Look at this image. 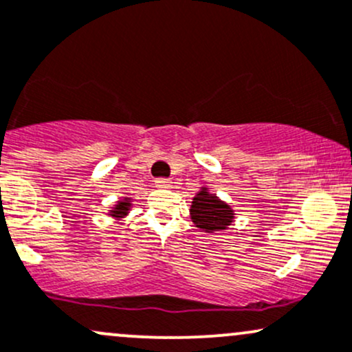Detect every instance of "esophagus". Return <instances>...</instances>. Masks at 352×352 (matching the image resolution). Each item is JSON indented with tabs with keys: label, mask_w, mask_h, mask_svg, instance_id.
I'll use <instances>...</instances> for the list:
<instances>
[{
	"label": "esophagus",
	"mask_w": 352,
	"mask_h": 352,
	"mask_svg": "<svg viewBox=\"0 0 352 352\" xmlns=\"http://www.w3.org/2000/svg\"><path fill=\"white\" fill-rule=\"evenodd\" d=\"M155 187L168 188V187H172V182H170L168 179H165V177H158V179H155Z\"/></svg>",
	"instance_id": "obj_1"
}]
</instances>
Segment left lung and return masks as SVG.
Segmentation results:
<instances>
[{
    "label": "left lung",
    "mask_w": 352,
    "mask_h": 352,
    "mask_svg": "<svg viewBox=\"0 0 352 352\" xmlns=\"http://www.w3.org/2000/svg\"><path fill=\"white\" fill-rule=\"evenodd\" d=\"M192 220L199 229L206 232H217V230H226L227 226L232 222V210L227 204L219 200L215 195H210L208 192L202 190L197 194L192 202Z\"/></svg>",
    "instance_id": "1"
}]
</instances>
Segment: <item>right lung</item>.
<instances>
[{
  "instance_id": "1",
  "label": "right lung",
  "mask_w": 352,
  "mask_h": 352,
  "mask_svg": "<svg viewBox=\"0 0 352 352\" xmlns=\"http://www.w3.org/2000/svg\"><path fill=\"white\" fill-rule=\"evenodd\" d=\"M129 202H120L117 207H115L113 210V217H122V215L126 214V210H129Z\"/></svg>"
}]
</instances>
